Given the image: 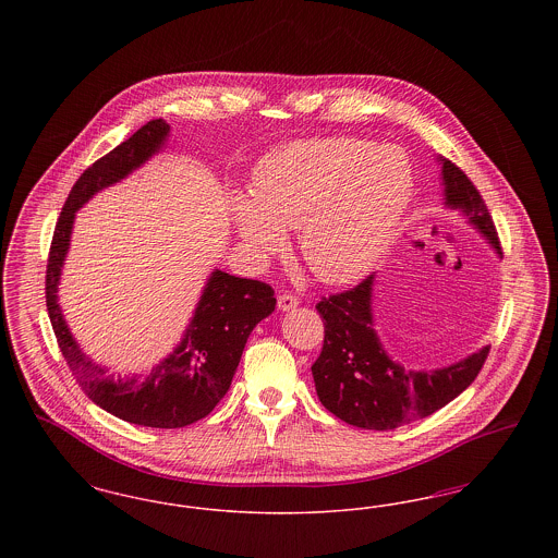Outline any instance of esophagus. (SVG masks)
I'll list each match as a JSON object with an SVG mask.
<instances>
[{
	"label": "esophagus",
	"mask_w": 558,
	"mask_h": 558,
	"mask_svg": "<svg viewBox=\"0 0 558 558\" xmlns=\"http://www.w3.org/2000/svg\"><path fill=\"white\" fill-rule=\"evenodd\" d=\"M296 305H299V299H296L294 294L284 292V294L278 296V310H280V312H291Z\"/></svg>",
	"instance_id": "obj_1"
}]
</instances>
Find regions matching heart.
Returning <instances> with one entry per match:
<instances>
[{
  "label": "heart",
  "instance_id": "heart-1",
  "mask_svg": "<svg viewBox=\"0 0 558 558\" xmlns=\"http://www.w3.org/2000/svg\"><path fill=\"white\" fill-rule=\"evenodd\" d=\"M414 192L408 157L357 137L292 142L257 165L253 198H234L240 239L271 255L299 228V248L328 284L366 276L398 236Z\"/></svg>",
  "mask_w": 558,
  "mask_h": 558
}]
</instances>
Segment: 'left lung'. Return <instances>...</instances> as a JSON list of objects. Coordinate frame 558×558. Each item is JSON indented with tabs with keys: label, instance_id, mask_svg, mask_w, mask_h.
Masks as SVG:
<instances>
[{
	"label": "left lung",
	"instance_id": "8db88e82",
	"mask_svg": "<svg viewBox=\"0 0 558 558\" xmlns=\"http://www.w3.org/2000/svg\"><path fill=\"white\" fill-rule=\"evenodd\" d=\"M446 207L462 213L502 257L494 219L477 187L451 160L441 159ZM374 276L351 291L324 296V347L312 366L322 405L347 425L391 430L430 416L458 398L483 368L489 347L435 371H410L389 357L374 330Z\"/></svg>",
	"mask_w": 558,
	"mask_h": 558
}]
</instances>
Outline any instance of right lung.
I'll return each mask as SVG.
<instances>
[{"label":"right lung","mask_w":558,"mask_h":558,"mask_svg":"<svg viewBox=\"0 0 558 558\" xmlns=\"http://www.w3.org/2000/svg\"><path fill=\"white\" fill-rule=\"evenodd\" d=\"M167 135L169 125L153 119L81 173L58 217L46 269V305L53 335L83 393L112 416L153 428H180L205 418L228 393L248 335L276 307L266 282L215 269L182 343L148 374L132 378L114 376L107 366L92 362L73 339L56 292L75 213L96 192L121 182L157 155Z\"/></svg>","instance_id":"1"}]
</instances>
